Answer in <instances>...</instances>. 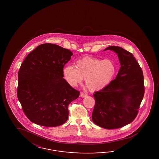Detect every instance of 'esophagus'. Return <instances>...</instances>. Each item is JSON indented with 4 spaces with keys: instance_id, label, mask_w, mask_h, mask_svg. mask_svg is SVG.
<instances>
[{
    "instance_id": "1",
    "label": "esophagus",
    "mask_w": 159,
    "mask_h": 159,
    "mask_svg": "<svg viewBox=\"0 0 159 159\" xmlns=\"http://www.w3.org/2000/svg\"><path fill=\"white\" fill-rule=\"evenodd\" d=\"M80 96L82 97V98L86 97L87 96V94H86V93H80Z\"/></svg>"
}]
</instances>
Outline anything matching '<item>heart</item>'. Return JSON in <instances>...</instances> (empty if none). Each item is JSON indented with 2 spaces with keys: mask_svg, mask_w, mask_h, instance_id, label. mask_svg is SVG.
Here are the masks:
<instances>
[{
  "mask_svg": "<svg viewBox=\"0 0 159 159\" xmlns=\"http://www.w3.org/2000/svg\"><path fill=\"white\" fill-rule=\"evenodd\" d=\"M116 72L115 63L110 59L86 57L78 60L75 67L67 66L63 70V75L72 87L81 84L85 78V85L91 92L104 89L113 80Z\"/></svg>",
  "mask_w": 159,
  "mask_h": 159,
  "instance_id": "1",
  "label": "heart"
}]
</instances>
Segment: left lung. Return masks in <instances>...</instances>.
<instances>
[{
  "mask_svg": "<svg viewBox=\"0 0 159 159\" xmlns=\"http://www.w3.org/2000/svg\"><path fill=\"white\" fill-rule=\"evenodd\" d=\"M106 50L118 55L120 69L114 80L94 94L96 103L92 120L103 128L114 129L135 120L144 96V79L142 69L132 53L116 46Z\"/></svg>",
  "mask_w": 159,
  "mask_h": 159,
  "instance_id": "left-lung-1",
  "label": "left lung"
}]
</instances>
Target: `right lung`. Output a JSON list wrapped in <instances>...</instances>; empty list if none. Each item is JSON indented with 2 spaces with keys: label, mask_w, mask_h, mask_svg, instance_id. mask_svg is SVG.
I'll list each match as a JSON object with an SVG mask.
<instances>
[{
  "label": "right lung",
  "mask_w": 159,
  "mask_h": 159,
  "mask_svg": "<svg viewBox=\"0 0 159 159\" xmlns=\"http://www.w3.org/2000/svg\"><path fill=\"white\" fill-rule=\"evenodd\" d=\"M73 53L58 45H39L25 58L18 74L17 97L29 120L53 127L68 119V106L80 92L63 79L65 65Z\"/></svg>",
  "instance_id": "right-lung-1"
}]
</instances>
